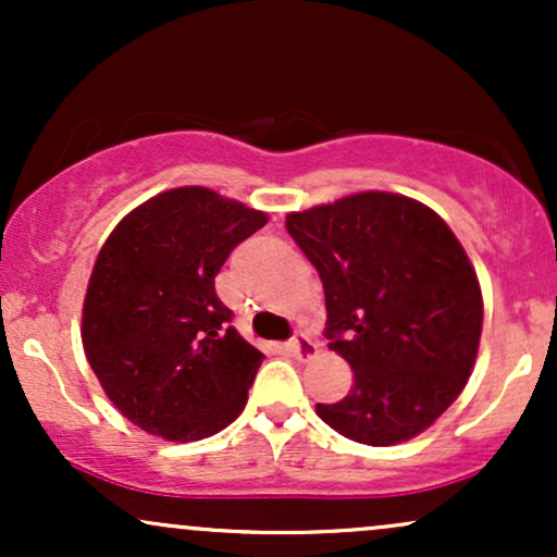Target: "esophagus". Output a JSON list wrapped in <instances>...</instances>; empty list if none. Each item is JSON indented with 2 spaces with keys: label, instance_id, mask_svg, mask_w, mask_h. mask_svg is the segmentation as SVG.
Instances as JSON below:
<instances>
[{
  "label": "esophagus",
  "instance_id": "1",
  "mask_svg": "<svg viewBox=\"0 0 557 557\" xmlns=\"http://www.w3.org/2000/svg\"><path fill=\"white\" fill-rule=\"evenodd\" d=\"M287 348H290L293 356H296V359H300V361H309L311 356H317V343L311 341V337L306 335L304 330H296V335L290 337Z\"/></svg>",
  "mask_w": 557,
  "mask_h": 557
}]
</instances>
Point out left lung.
Instances as JSON below:
<instances>
[{"instance_id": "8db88e82", "label": "left lung", "mask_w": 557, "mask_h": 557, "mask_svg": "<svg viewBox=\"0 0 557 557\" xmlns=\"http://www.w3.org/2000/svg\"><path fill=\"white\" fill-rule=\"evenodd\" d=\"M317 267L330 348L354 369L324 424L354 443L417 437L461 395L482 337V290L437 212L408 196L363 190L285 216Z\"/></svg>"}]
</instances>
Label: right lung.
Masks as SVG:
<instances>
[{"mask_svg":"<svg viewBox=\"0 0 557 557\" xmlns=\"http://www.w3.org/2000/svg\"><path fill=\"white\" fill-rule=\"evenodd\" d=\"M267 214L201 185L133 209L96 257L83 350L107 398L157 437H212L246 408L264 354L230 324L214 277Z\"/></svg>","mask_w":557,"mask_h":557,"instance_id":"1","label":"right lung"}]
</instances>
